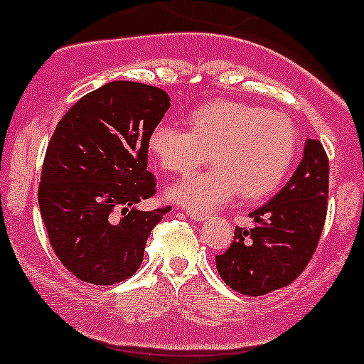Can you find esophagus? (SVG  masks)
<instances>
[{
  "mask_svg": "<svg viewBox=\"0 0 364 364\" xmlns=\"http://www.w3.org/2000/svg\"><path fill=\"white\" fill-rule=\"evenodd\" d=\"M186 213H187V216H189V218L196 220V222H204V220L208 218L206 213H203V211H198V210H187Z\"/></svg>",
  "mask_w": 364,
  "mask_h": 364,
  "instance_id": "34e87169",
  "label": "esophagus"
}]
</instances>
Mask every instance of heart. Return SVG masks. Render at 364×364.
Wrapping results in <instances>:
<instances>
[{
    "label": "heart",
    "instance_id": "heart-1",
    "mask_svg": "<svg viewBox=\"0 0 364 364\" xmlns=\"http://www.w3.org/2000/svg\"><path fill=\"white\" fill-rule=\"evenodd\" d=\"M148 148L171 173H189L210 153L215 165L175 183L170 196L193 210L211 211L239 193L242 199L272 194L296 160L297 136L284 113L218 100L191 112L187 130L156 125Z\"/></svg>",
    "mask_w": 364,
    "mask_h": 364
}]
</instances>
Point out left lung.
Returning <instances> with one entry per match:
<instances>
[{
    "instance_id": "1",
    "label": "left lung",
    "mask_w": 364,
    "mask_h": 364,
    "mask_svg": "<svg viewBox=\"0 0 364 364\" xmlns=\"http://www.w3.org/2000/svg\"><path fill=\"white\" fill-rule=\"evenodd\" d=\"M328 156L308 139L303 161L270 203L249 213L255 227H235L234 242L216 256L223 282L244 296H263L292 284L308 267L328 208Z\"/></svg>"
}]
</instances>
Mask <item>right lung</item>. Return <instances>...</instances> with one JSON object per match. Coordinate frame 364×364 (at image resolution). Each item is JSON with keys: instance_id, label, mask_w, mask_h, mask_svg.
Returning a JSON list of instances; mask_svg holds the SVG:
<instances>
[{"instance_id": "right-lung-1", "label": "right lung", "mask_w": 364, "mask_h": 364, "mask_svg": "<svg viewBox=\"0 0 364 364\" xmlns=\"http://www.w3.org/2000/svg\"><path fill=\"white\" fill-rule=\"evenodd\" d=\"M168 108L163 89L113 80L80 97L56 125L39 210L53 251L79 280L112 285L132 277L151 230L170 211L134 208L156 194L148 139Z\"/></svg>"}]
</instances>
